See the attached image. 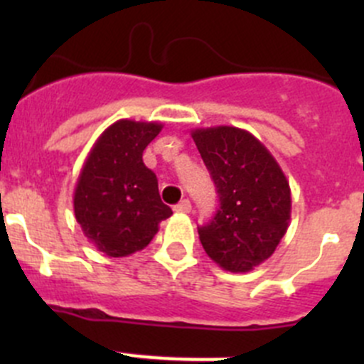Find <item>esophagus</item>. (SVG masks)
Here are the masks:
<instances>
[{
    "instance_id": "34e87169",
    "label": "esophagus",
    "mask_w": 364,
    "mask_h": 364,
    "mask_svg": "<svg viewBox=\"0 0 364 364\" xmlns=\"http://www.w3.org/2000/svg\"><path fill=\"white\" fill-rule=\"evenodd\" d=\"M174 211L176 213H190L192 211V204H190L188 199H185V200H181L179 204L174 205Z\"/></svg>"
}]
</instances>
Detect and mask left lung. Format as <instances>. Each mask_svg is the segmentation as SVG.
Here are the masks:
<instances>
[{
	"mask_svg": "<svg viewBox=\"0 0 364 364\" xmlns=\"http://www.w3.org/2000/svg\"><path fill=\"white\" fill-rule=\"evenodd\" d=\"M218 192L220 208L199 240L209 259L248 273L269 259L291 222V186L266 146L236 127L192 130Z\"/></svg>",
	"mask_w": 364,
	"mask_h": 364,
	"instance_id": "left-lung-1",
	"label": "left lung"
}]
</instances>
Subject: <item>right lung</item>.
<instances>
[{"label":"right lung","mask_w":364,"mask_h":364,"mask_svg":"<svg viewBox=\"0 0 364 364\" xmlns=\"http://www.w3.org/2000/svg\"><path fill=\"white\" fill-rule=\"evenodd\" d=\"M156 121L119 119L97 139L80 168L73 213L84 236L107 257L142 250L172 209L161 203L159 179L142 153L160 134Z\"/></svg>","instance_id":"add662e5"}]
</instances>
